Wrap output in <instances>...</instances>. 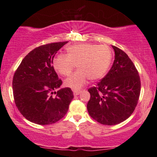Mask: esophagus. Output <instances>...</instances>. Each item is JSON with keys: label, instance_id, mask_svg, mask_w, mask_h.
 <instances>
[{"label": "esophagus", "instance_id": "34e87169", "mask_svg": "<svg viewBox=\"0 0 157 157\" xmlns=\"http://www.w3.org/2000/svg\"><path fill=\"white\" fill-rule=\"evenodd\" d=\"M81 91H74V96H78V94H80Z\"/></svg>", "mask_w": 157, "mask_h": 157}]
</instances>
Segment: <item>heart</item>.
I'll return each instance as SVG.
<instances>
[{
  "label": "heart",
  "instance_id": "obj_1",
  "mask_svg": "<svg viewBox=\"0 0 157 157\" xmlns=\"http://www.w3.org/2000/svg\"><path fill=\"white\" fill-rule=\"evenodd\" d=\"M67 55L54 58V69L62 76H68L77 65L78 70L65 80V85L74 90L82 88L88 79L98 80L106 74L112 59V53L106 45L75 44L66 48Z\"/></svg>",
  "mask_w": 157,
  "mask_h": 157
}]
</instances>
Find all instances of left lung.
I'll use <instances>...</instances> for the list:
<instances>
[{
  "label": "left lung",
  "mask_w": 157,
  "mask_h": 157,
  "mask_svg": "<svg viewBox=\"0 0 157 157\" xmlns=\"http://www.w3.org/2000/svg\"><path fill=\"white\" fill-rule=\"evenodd\" d=\"M115 59L108 74L88 89L87 104L91 118L104 125H116L127 119L136 108L141 91L139 72L128 55L112 46Z\"/></svg>",
  "instance_id": "obj_1"
}]
</instances>
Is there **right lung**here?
Wrapping results in <instances>:
<instances>
[{
	"instance_id": "1",
	"label": "right lung",
	"mask_w": 157,
	"mask_h": 157,
	"mask_svg": "<svg viewBox=\"0 0 157 157\" xmlns=\"http://www.w3.org/2000/svg\"><path fill=\"white\" fill-rule=\"evenodd\" d=\"M67 43H51L34 48L15 72L12 83L15 104L21 114L33 123L48 125L59 121L74 98L70 88L54 91L62 81L52 66L53 58Z\"/></svg>"
}]
</instances>
